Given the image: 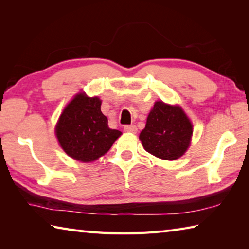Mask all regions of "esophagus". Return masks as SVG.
Here are the masks:
<instances>
[{
  "instance_id": "obj_1",
  "label": "esophagus",
  "mask_w": 249,
  "mask_h": 249,
  "mask_svg": "<svg viewBox=\"0 0 249 249\" xmlns=\"http://www.w3.org/2000/svg\"><path fill=\"white\" fill-rule=\"evenodd\" d=\"M124 130L126 133H133V134H136L137 131H138L136 125H126L124 126Z\"/></svg>"
}]
</instances>
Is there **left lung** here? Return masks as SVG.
I'll list each match as a JSON object with an SVG mask.
<instances>
[{
	"label": "left lung",
	"mask_w": 249,
	"mask_h": 249,
	"mask_svg": "<svg viewBox=\"0 0 249 249\" xmlns=\"http://www.w3.org/2000/svg\"><path fill=\"white\" fill-rule=\"evenodd\" d=\"M192 135L193 125L179 106L156 102L139 139L144 150L152 155L174 160L187 151Z\"/></svg>",
	"instance_id": "1"
}]
</instances>
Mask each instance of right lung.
I'll use <instances>...</instances> for the list:
<instances>
[{"label":"right lung","instance_id":"1","mask_svg":"<svg viewBox=\"0 0 249 249\" xmlns=\"http://www.w3.org/2000/svg\"><path fill=\"white\" fill-rule=\"evenodd\" d=\"M100 105L98 97L79 93L63 110L55 135L62 149L73 160L82 162L98 160L122 135L120 130L109 128Z\"/></svg>","mask_w":249,"mask_h":249}]
</instances>
